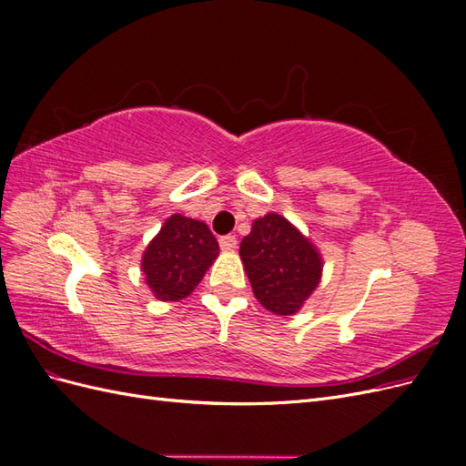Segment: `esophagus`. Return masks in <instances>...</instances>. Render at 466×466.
I'll list each match as a JSON object with an SVG mask.
<instances>
[{
	"mask_svg": "<svg viewBox=\"0 0 466 466\" xmlns=\"http://www.w3.org/2000/svg\"><path fill=\"white\" fill-rule=\"evenodd\" d=\"M219 247H221V250H225V252L235 250V247H237L235 235H225V237H221V238H219Z\"/></svg>",
	"mask_w": 466,
	"mask_h": 466,
	"instance_id": "1",
	"label": "esophagus"
}]
</instances>
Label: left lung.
Masks as SVG:
<instances>
[{"mask_svg": "<svg viewBox=\"0 0 466 466\" xmlns=\"http://www.w3.org/2000/svg\"><path fill=\"white\" fill-rule=\"evenodd\" d=\"M238 255L252 293L274 315H295L320 284L319 248L276 211L252 221Z\"/></svg>", "mask_w": 466, "mask_h": 466, "instance_id": "obj_1", "label": "left lung"}]
</instances>
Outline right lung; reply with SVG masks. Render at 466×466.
I'll return each mask as SVG.
<instances>
[{"instance_id":"1","label":"right lung","mask_w":466,"mask_h":466,"mask_svg":"<svg viewBox=\"0 0 466 466\" xmlns=\"http://www.w3.org/2000/svg\"><path fill=\"white\" fill-rule=\"evenodd\" d=\"M219 257V245L204 221L173 214L142 257L146 284L159 301H180L200 284Z\"/></svg>"}]
</instances>
